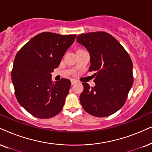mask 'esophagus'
<instances>
[{"mask_svg":"<svg viewBox=\"0 0 152 152\" xmlns=\"http://www.w3.org/2000/svg\"><path fill=\"white\" fill-rule=\"evenodd\" d=\"M77 83V80H76V79H71V83H72V85H74V84L76 83Z\"/></svg>","mask_w":152,"mask_h":152,"instance_id":"1","label":"esophagus"}]
</instances>
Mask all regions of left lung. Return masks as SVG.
<instances>
[{"label":"left lung","instance_id":"left-lung-1","mask_svg":"<svg viewBox=\"0 0 152 152\" xmlns=\"http://www.w3.org/2000/svg\"><path fill=\"white\" fill-rule=\"evenodd\" d=\"M77 42L89 52V71L96 72L95 86L83 83L80 104L92 116H110L124 106L133 83L131 59L116 38L106 32L80 34Z\"/></svg>","mask_w":152,"mask_h":152}]
</instances>
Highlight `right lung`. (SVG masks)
I'll list each match as a JSON object with an SVG mask.
<instances>
[{
    "mask_svg": "<svg viewBox=\"0 0 152 152\" xmlns=\"http://www.w3.org/2000/svg\"><path fill=\"white\" fill-rule=\"evenodd\" d=\"M76 35L43 32L32 38L17 53L11 72L16 98L34 116L49 118L60 112L71 86L69 79L52 81Z\"/></svg>",
    "mask_w": 152,
    "mask_h": 152,
    "instance_id": "add662e5",
    "label": "right lung"
}]
</instances>
